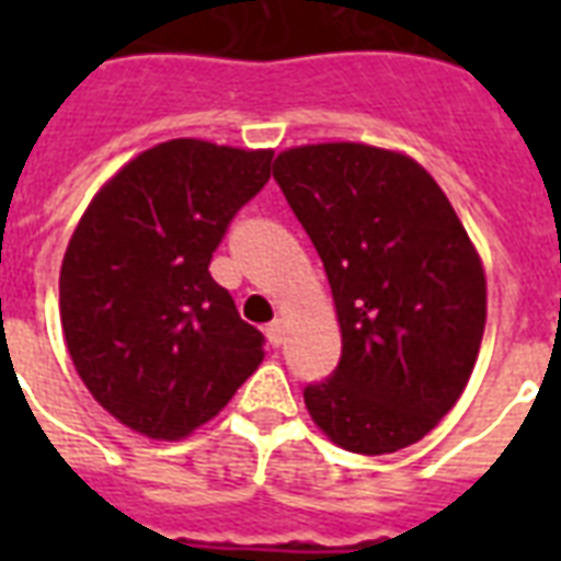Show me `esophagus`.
Returning a JSON list of instances; mask_svg holds the SVG:
<instances>
[{
	"mask_svg": "<svg viewBox=\"0 0 561 561\" xmlns=\"http://www.w3.org/2000/svg\"><path fill=\"white\" fill-rule=\"evenodd\" d=\"M264 334H267V343H271V346H282V343H285V320H273V323L264 329Z\"/></svg>",
	"mask_w": 561,
	"mask_h": 561,
	"instance_id": "34e87169",
	"label": "esophagus"
}]
</instances>
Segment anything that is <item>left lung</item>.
Returning a JSON list of instances; mask_svg holds the SVG:
<instances>
[{
	"label": "left lung",
	"mask_w": 561,
	"mask_h": 561,
	"mask_svg": "<svg viewBox=\"0 0 561 561\" xmlns=\"http://www.w3.org/2000/svg\"><path fill=\"white\" fill-rule=\"evenodd\" d=\"M273 180L323 259L341 364L306 408L346 451L419 443L460 399L486 325V276L457 211L404 153L290 148Z\"/></svg>",
	"instance_id": "left-lung-1"
}]
</instances>
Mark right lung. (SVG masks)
<instances>
[{
  "label": "right lung",
  "instance_id": "right-lung-1",
  "mask_svg": "<svg viewBox=\"0 0 561 561\" xmlns=\"http://www.w3.org/2000/svg\"><path fill=\"white\" fill-rule=\"evenodd\" d=\"M271 151L171 139L127 162L83 211L60 267V323L101 408L151 439L218 416L264 358L209 262L271 180Z\"/></svg>",
  "mask_w": 561,
  "mask_h": 561
}]
</instances>
